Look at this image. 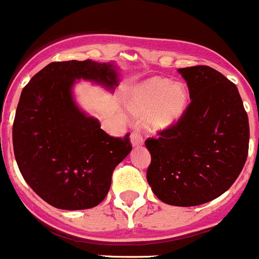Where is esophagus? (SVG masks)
I'll list each match as a JSON object with an SVG mask.
<instances>
[{
	"mask_svg": "<svg viewBox=\"0 0 259 259\" xmlns=\"http://www.w3.org/2000/svg\"><path fill=\"white\" fill-rule=\"evenodd\" d=\"M131 144L134 146L142 145V137H141V135H140L137 131L132 132V134H131Z\"/></svg>",
	"mask_w": 259,
	"mask_h": 259,
	"instance_id": "esophagus-1",
	"label": "esophagus"
}]
</instances>
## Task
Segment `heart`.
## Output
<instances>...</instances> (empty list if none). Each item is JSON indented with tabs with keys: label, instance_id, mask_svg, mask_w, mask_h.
Masks as SVG:
<instances>
[{
	"label": "heart",
	"instance_id": "heart-1",
	"mask_svg": "<svg viewBox=\"0 0 259 259\" xmlns=\"http://www.w3.org/2000/svg\"><path fill=\"white\" fill-rule=\"evenodd\" d=\"M187 104L189 92L182 83L153 77L134 87L128 97L127 110L135 118H145L150 131L160 132L181 119Z\"/></svg>",
	"mask_w": 259,
	"mask_h": 259
}]
</instances>
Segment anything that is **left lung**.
I'll list each match as a JSON object with an SVG mask.
<instances>
[{
    "mask_svg": "<svg viewBox=\"0 0 259 259\" xmlns=\"http://www.w3.org/2000/svg\"><path fill=\"white\" fill-rule=\"evenodd\" d=\"M190 104L181 119L148 139L146 179L159 200L176 207L208 203L227 191L245 164L249 122L238 87L207 65L179 69Z\"/></svg>",
    "mask_w": 259,
    "mask_h": 259,
    "instance_id": "obj_1",
    "label": "left lung"
}]
</instances>
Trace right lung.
<instances>
[{"label":"right lung","instance_id":"1","mask_svg":"<svg viewBox=\"0 0 259 259\" xmlns=\"http://www.w3.org/2000/svg\"><path fill=\"white\" fill-rule=\"evenodd\" d=\"M78 79L113 91L119 83L118 66L92 60L49 64L21 91L13 125L21 176L46 203L65 210L100 204L114 168L132 150L128 135L109 136L77 105L73 86Z\"/></svg>","mask_w":259,"mask_h":259}]
</instances>
